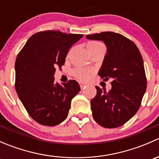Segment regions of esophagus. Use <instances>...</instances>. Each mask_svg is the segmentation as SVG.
<instances>
[{"label":"esophagus","mask_w":159,"mask_h":159,"mask_svg":"<svg viewBox=\"0 0 159 159\" xmlns=\"http://www.w3.org/2000/svg\"><path fill=\"white\" fill-rule=\"evenodd\" d=\"M79 84H80V87H81V89H84V88H85V84H84V83L80 82Z\"/></svg>","instance_id":"1"}]
</instances>
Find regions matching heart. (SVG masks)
I'll list each match as a JSON object with an SVG mask.
<instances>
[{
	"label": "heart",
	"instance_id": "obj_1",
	"mask_svg": "<svg viewBox=\"0 0 159 159\" xmlns=\"http://www.w3.org/2000/svg\"><path fill=\"white\" fill-rule=\"evenodd\" d=\"M86 47H87L88 51H89V54L94 52V51H98L99 49H105V45L102 43L98 42V41H89L86 44ZM73 75L76 78H78V80H81V81H87L91 77V72L89 70H86L84 68H77L73 70L72 71Z\"/></svg>",
	"mask_w": 159,
	"mask_h": 159
}]
</instances>
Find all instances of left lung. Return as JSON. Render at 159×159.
<instances>
[{
	"label": "left lung",
	"mask_w": 159,
	"mask_h": 159,
	"mask_svg": "<svg viewBox=\"0 0 159 159\" xmlns=\"http://www.w3.org/2000/svg\"><path fill=\"white\" fill-rule=\"evenodd\" d=\"M86 38L105 44L107 54L98 75L112 80L108 92L96 86L97 94L91 101L92 116L104 128L120 127L135 115L146 91L142 54L133 41L120 34L102 32Z\"/></svg>",
	"instance_id": "obj_1"
}]
</instances>
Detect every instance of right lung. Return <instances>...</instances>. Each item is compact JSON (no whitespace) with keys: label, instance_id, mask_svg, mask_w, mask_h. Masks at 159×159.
I'll list each match as a JSON object with an SVG mask.
<instances>
[{"label":"right lung","instance_id":"obj_1","mask_svg":"<svg viewBox=\"0 0 159 159\" xmlns=\"http://www.w3.org/2000/svg\"><path fill=\"white\" fill-rule=\"evenodd\" d=\"M83 34L45 30L34 34L17 54L15 90L29 115L39 124L54 126L68 115L71 99L80 91L75 80L61 85L54 81L56 68Z\"/></svg>","mask_w":159,"mask_h":159}]
</instances>
